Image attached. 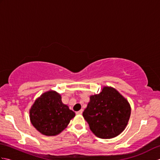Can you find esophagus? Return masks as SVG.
Listing matches in <instances>:
<instances>
[{
    "label": "esophagus",
    "instance_id": "34e87169",
    "mask_svg": "<svg viewBox=\"0 0 160 160\" xmlns=\"http://www.w3.org/2000/svg\"><path fill=\"white\" fill-rule=\"evenodd\" d=\"M82 113V110H80V111L76 112V114H78V115H81Z\"/></svg>",
    "mask_w": 160,
    "mask_h": 160
}]
</instances>
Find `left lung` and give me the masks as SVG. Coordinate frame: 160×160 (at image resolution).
I'll list each match as a JSON object with an SVG mask.
<instances>
[{
    "label": "left lung",
    "mask_w": 160,
    "mask_h": 160,
    "mask_svg": "<svg viewBox=\"0 0 160 160\" xmlns=\"http://www.w3.org/2000/svg\"><path fill=\"white\" fill-rule=\"evenodd\" d=\"M82 115L95 135L111 139L120 135L127 127L131 107L116 89L104 87L99 94L90 96Z\"/></svg>",
    "instance_id": "1"
}]
</instances>
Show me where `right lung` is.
I'll return each mask as SVG.
<instances>
[{"label": "right lung", "mask_w": 160, "mask_h": 160, "mask_svg": "<svg viewBox=\"0 0 160 160\" xmlns=\"http://www.w3.org/2000/svg\"><path fill=\"white\" fill-rule=\"evenodd\" d=\"M29 116L32 125L40 133L53 136L67 127L75 113L62 103L59 93L49 91L35 101L29 111Z\"/></svg>", "instance_id": "right-lung-1"}]
</instances>
